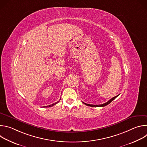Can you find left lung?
Masks as SVG:
<instances>
[{
  "label": "left lung",
  "mask_w": 147,
  "mask_h": 147,
  "mask_svg": "<svg viewBox=\"0 0 147 147\" xmlns=\"http://www.w3.org/2000/svg\"><path fill=\"white\" fill-rule=\"evenodd\" d=\"M119 96V95H117V96H115V97H113V98H112L111 99H110L109 100H108L107 102H106V103H103V104H102V105H90V104H88V103H84V102H83L84 103L85 105H87V106H89V107H105V106H107V105H108V104H109L112 100H113L117 96Z\"/></svg>",
  "instance_id": "8db88e82"
}]
</instances>
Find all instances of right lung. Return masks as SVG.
Masks as SVG:
<instances>
[{"instance_id":"obj_1","label":"right lung","mask_w":147,"mask_h":147,"mask_svg":"<svg viewBox=\"0 0 147 147\" xmlns=\"http://www.w3.org/2000/svg\"><path fill=\"white\" fill-rule=\"evenodd\" d=\"M59 101H57V102H55V103H53V104H52V105H48V106H45V107H43L44 108H48V107H53V105H56V103H57L58 102H59Z\"/></svg>"}]
</instances>
